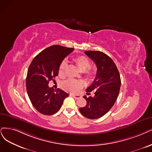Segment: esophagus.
<instances>
[{
    "label": "esophagus",
    "mask_w": 152,
    "mask_h": 152,
    "mask_svg": "<svg viewBox=\"0 0 152 152\" xmlns=\"http://www.w3.org/2000/svg\"><path fill=\"white\" fill-rule=\"evenodd\" d=\"M70 96H72L73 98H75V99H79V98H81V96H80V95L75 94H70Z\"/></svg>",
    "instance_id": "esophagus-1"
}]
</instances>
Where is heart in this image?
Masks as SVG:
<instances>
[{
  "instance_id": "heart-1",
  "label": "heart",
  "mask_w": 152,
  "mask_h": 152,
  "mask_svg": "<svg viewBox=\"0 0 152 152\" xmlns=\"http://www.w3.org/2000/svg\"><path fill=\"white\" fill-rule=\"evenodd\" d=\"M74 61L80 70L85 72L88 77L93 78L94 77L95 75H96V69L94 68H91V67H89L90 66V62L86 57L84 56H77L74 59ZM66 66V61H63L59 67V74L60 75H63L64 73ZM85 86V83L83 80H68L64 81L63 84V86L66 90L74 93L77 92Z\"/></svg>"
}]
</instances>
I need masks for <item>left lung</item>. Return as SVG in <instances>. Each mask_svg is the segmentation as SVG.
Segmentation results:
<instances>
[{
    "mask_svg": "<svg viewBox=\"0 0 152 152\" xmlns=\"http://www.w3.org/2000/svg\"><path fill=\"white\" fill-rule=\"evenodd\" d=\"M85 53L96 64L97 72L94 81L86 89L88 94L94 91V96H83L87 103L80 111L89 119H97L107 113L114 105L120 93V76L108 55L98 50H86Z\"/></svg>",
    "mask_w": 152,
    "mask_h": 152,
    "instance_id": "1",
    "label": "left lung"
}]
</instances>
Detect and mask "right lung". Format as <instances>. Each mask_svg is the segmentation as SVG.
<instances>
[{
  "label": "right lung",
  "mask_w": 152,
  "mask_h": 152,
  "mask_svg": "<svg viewBox=\"0 0 152 152\" xmlns=\"http://www.w3.org/2000/svg\"><path fill=\"white\" fill-rule=\"evenodd\" d=\"M73 50L53 45L38 54L31 62L26 77L27 92L34 107L41 114L56 113L69 96L59 88H49L48 84L58 75L59 65Z\"/></svg>",
  "instance_id": "add662e5"
}]
</instances>
